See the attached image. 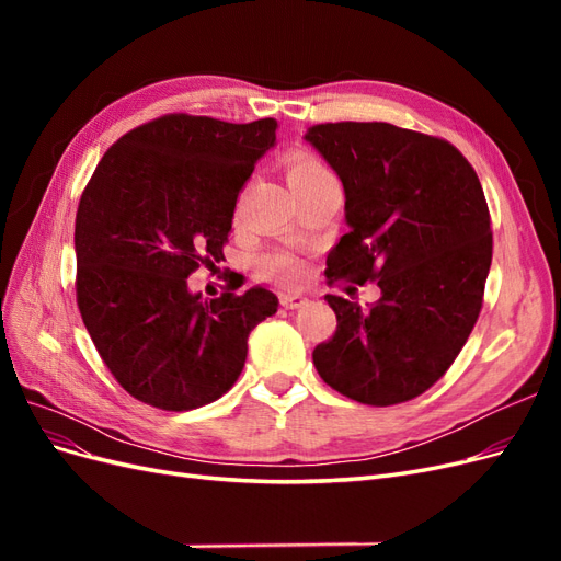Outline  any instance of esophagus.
I'll return each mask as SVG.
<instances>
[{
  "mask_svg": "<svg viewBox=\"0 0 561 561\" xmlns=\"http://www.w3.org/2000/svg\"><path fill=\"white\" fill-rule=\"evenodd\" d=\"M280 304L285 309H301V307H307L309 299H307V295H301V293H283Z\"/></svg>",
  "mask_w": 561,
  "mask_h": 561,
  "instance_id": "1",
  "label": "esophagus"
}]
</instances>
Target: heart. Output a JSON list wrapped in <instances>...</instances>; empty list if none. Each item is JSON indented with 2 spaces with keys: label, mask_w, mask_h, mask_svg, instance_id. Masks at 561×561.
I'll use <instances>...</instances> for the list:
<instances>
[{
  "label": "heart",
  "mask_w": 561,
  "mask_h": 561,
  "mask_svg": "<svg viewBox=\"0 0 561 561\" xmlns=\"http://www.w3.org/2000/svg\"><path fill=\"white\" fill-rule=\"evenodd\" d=\"M285 171H287V182L290 186H299V184H307L311 180H318L322 175H330L328 165L322 163L318 157L309 154V151H293V154H287L285 159ZM268 271H274V274H280L285 278H293L299 274L297 264L290 257H278L268 264Z\"/></svg>",
  "instance_id": "heart-1"
}]
</instances>
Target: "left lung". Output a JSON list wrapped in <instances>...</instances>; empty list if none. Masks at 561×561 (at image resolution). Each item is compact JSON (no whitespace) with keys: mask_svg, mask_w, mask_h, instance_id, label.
Wrapping results in <instances>:
<instances>
[{"mask_svg":"<svg viewBox=\"0 0 561 561\" xmlns=\"http://www.w3.org/2000/svg\"><path fill=\"white\" fill-rule=\"evenodd\" d=\"M304 138L346 194L328 280L381 287L369 309L325 295L336 332L313 365L355 402L412 400L451 367L482 309L494 241L478 173L451 142L383 122L318 124Z\"/></svg>","mask_w":561,"mask_h":561,"instance_id":"obj_1","label":"left lung"}]
</instances>
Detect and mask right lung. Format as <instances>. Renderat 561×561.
<instances>
[{"instance_id":"add662e5","label":"right lung","mask_w":561,"mask_h":561,"mask_svg":"<svg viewBox=\"0 0 561 561\" xmlns=\"http://www.w3.org/2000/svg\"><path fill=\"white\" fill-rule=\"evenodd\" d=\"M276 118L165 114L118 138L81 194L77 304L114 379L145 404L196 410L245 365L248 334L278 311L264 287L201 299L186 278L225 260L239 192L276 142Z\"/></svg>"}]
</instances>
